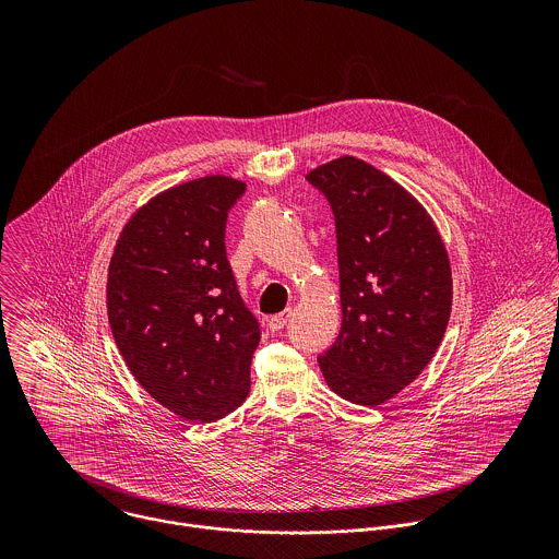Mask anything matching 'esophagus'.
I'll use <instances>...</instances> for the list:
<instances>
[{
  "label": "esophagus",
  "instance_id": "obj_1",
  "mask_svg": "<svg viewBox=\"0 0 559 559\" xmlns=\"http://www.w3.org/2000/svg\"><path fill=\"white\" fill-rule=\"evenodd\" d=\"M290 317H293V310H286V312H282V314L271 317V319L266 320V324H269V329H271V331H282V329H284V324L288 322Z\"/></svg>",
  "mask_w": 559,
  "mask_h": 559
}]
</instances>
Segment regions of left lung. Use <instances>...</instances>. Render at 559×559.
Listing matches in <instances>:
<instances>
[{
  "label": "left lung",
  "instance_id": "obj_1",
  "mask_svg": "<svg viewBox=\"0 0 559 559\" xmlns=\"http://www.w3.org/2000/svg\"><path fill=\"white\" fill-rule=\"evenodd\" d=\"M335 217L342 326L319 357L326 385L377 406L419 377L452 310L448 251L424 206L366 160L308 174Z\"/></svg>",
  "mask_w": 559,
  "mask_h": 559
}]
</instances>
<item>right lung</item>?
I'll return each mask as SVG.
<instances>
[{
    "instance_id": "obj_1",
    "label": "right lung",
    "mask_w": 559,
    "mask_h": 559,
    "mask_svg": "<svg viewBox=\"0 0 559 559\" xmlns=\"http://www.w3.org/2000/svg\"><path fill=\"white\" fill-rule=\"evenodd\" d=\"M245 182L206 176L163 191L116 242L107 314L140 385L189 421H215L249 396L260 324L226 255V222Z\"/></svg>"
}]
</instances>
